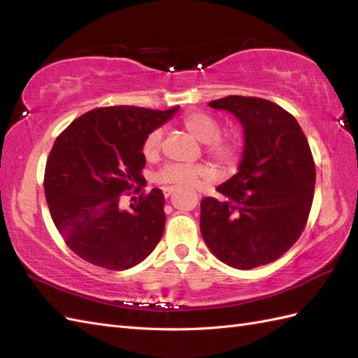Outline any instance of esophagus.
Returning a JSON list of instances; mask_svg holds the SVG:
<instances>
[{
    "instance_id": "34e87169",
    "label": "esophagus",
    "mask_w": 358,
    "mask_h": 358,
    "mask_svg": "<svg viewBox=\"0 0 358 358\" xmlns=\"http://www.w3.org/2000/svg\"><path fill=\"white\" fill-rule=\"evenodd\" d=\"M171 194H173V189H171V188H164V196H166V197H170Z\"/></svg>"
}]
</instances>
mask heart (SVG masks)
<instances>
[{
	"mask_svg": "<svg viewBox=\"0 0 358 358\" xmlns=\"http://www.w3.org/2000/svg\"><path fill=\"white\" fill-rule=\"evenodd\" d=\"M182 124L187 131L206 145V152L212 158L220 161L224 166H233L241 154V142L233 134L221 136V125L216 117L204 112H189L182 117ZM162 131L154 129L150 131L142 146V152L148 159H154L161 152ZM213 171L204 164H178L171 162L162 167L157 179L161 183L176 188H197L203 180H210Z\"/></svg>",
	"mask_w": 358,
	"mask_h": 358,
	"instance_id": "b5f03b06",
	"label": "heart"
}]
</instances>
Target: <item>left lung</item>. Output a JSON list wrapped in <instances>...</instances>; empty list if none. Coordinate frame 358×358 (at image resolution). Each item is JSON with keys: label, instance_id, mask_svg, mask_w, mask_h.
<instances>
[{"label": "left lung", "instance_id": "1", "mask_svg": "<svg viewBox=\"0 0 358 358\" xmlns=\"http://www.w3.org/2000/svg\"><path fill=\"white\" fill-rule=\"evenodd\" d=\"M243 127L239 171L201 200L200 230L227 266L249 270L282 257L305 230L315 189V164L296 117L255 96L229 95L209 103Z\"/></svg>", "mask_w": 358, "mask_h": 358}]
</instances>
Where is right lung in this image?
<instances>
[{
  "label": "right lung",
  "instance_id": "right-lung-1",
  "mask_svg": "<svg viewBox=\"0 0 358 358\" xmlns=\"http://www.w3.org/2000/svg\"><path fill=\"white\" fill-rule=\"evenodd\" d=\"M178 110L101 107L74 119L57 137L46 162L45 196L62 239L85 262L125 270L142 263L161 241L162 191L140 194L128 209L121 199L145 180L146 136Z\"/></svg>",
  "mask_w": 358,
  "mask_h": 358
}]
</instances>
